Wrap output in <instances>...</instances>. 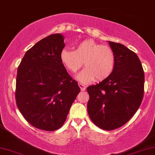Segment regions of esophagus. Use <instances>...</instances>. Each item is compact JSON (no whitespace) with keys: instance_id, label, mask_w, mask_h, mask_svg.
I'll return each instance as SVG.
<instances>
[{"instance_id":"1","label":"esophagus","mask_w":155,"mask_h":155,"mask_svg":"<svg viewBox=\"0 0 155 155\" xmlns=\"http://www.w3.org/2000/svg\"><path fill=\"white\" fill-rule=\"evenodd\" d=\"M79 87H80V89H81V91H85L86 90V87L84 85H83L82 84H80V83H79Z\"/></svg>"}]
</instances>
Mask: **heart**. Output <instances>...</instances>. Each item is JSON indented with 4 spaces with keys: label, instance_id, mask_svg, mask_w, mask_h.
<instances>
[{
    "label": "heart",
    "instance_id": "b5f03b06",
    "mask_svg": "<svg viewBox=\"0 0 155 155\" xmlns=\"http://www.w3.org/2000/svg\"><path fill=\"white\" fill-rule=\"evenodd\" d=\"M60 59L72 73L77 72L83 64L85 69L78 75V78L84 83L94 79L101 81L108 78L112 74L116 64L113 49L93 39L81 41L76 45L75 51L64 48L61 51Z\"/></svg>",
    "mask_w": 155,
    "mask_h": 155
}]
</instances>
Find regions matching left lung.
<instances>
[{
    "mask_svg": "<svg viewBox=\"0 0 155 155\" xmlns=\"http://www.w3.org/2000/svg\"><path fill=\"white\" fill-rule=\"evenodd\" d=\"M115 54L114 70L108 78L87 87V111L93 123L113 130L130 120L144 94V71L137 54L124 45L109 41Z\"/></svg>",
    "mask_w": 155,
    "mask_h": 155,
    "instance_id": "obj_1",
    "label": "left lung"
}]
</instances>
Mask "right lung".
Wrapping results in <instances>:
<instances>
[{"label": "right lung", "instance_id": "right-lung-1", "mask_svg": "<svg viewBox=\"0 0 155 155\" xmlns=\"http://www.w3.org/2000/svg\"><path fill=\"white\" fill-rule=\"evenodd\" d=\"M64 39L61 34H53L40 40L18 67L16 106L28 123L39 130L59 129L80 91L61 61Z\"/></svg>", "mask_w": 155, "mask_h": 155}]
</instances>
